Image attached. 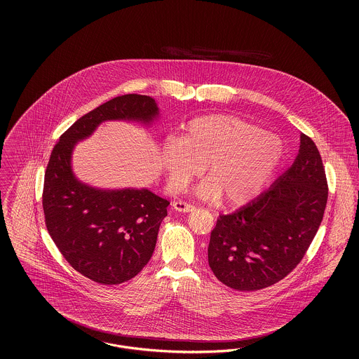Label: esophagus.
Returning <instances> with one entry per match:
<instances>
[{
    "instance_id": "esophagus-1",
    "label": "esophagus",
    "mask_w": 359,
    "mask_h": 359,
    "mask_svg": "<svg viewBox=\"0 0 359 359\" xmlns=\"http://www.w3.org/2000/svg\"><path fill=\"white\" fill-rule=\"evenodd\" d=\"M173 208L180 212H188V211L195 210V205L187 203L184 201H176V202H173Z\"/></svg>"
}]
</instances>
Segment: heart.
Returning <instances> with one entry per match:
<instances>
[{
	"label": "heart",
	"instance_id": "1",
	"mask_svg": "<svg viewBox=\"0 0 359 359\" xmlns=\"http://www.w3.org/2000/svg\"><path fill=\"white\" fill-rule=\"evenodd\" d=\"M281 154V142L274 135L238 117L214 114L191 121L180 138H170L161 164L175 189L184 187L205 165L208 180L199 194L221 195L229 205H242L266 186Z\"/></svg>",
	"mask_w": 359,
	"mask_h": 359
}]
</instances>
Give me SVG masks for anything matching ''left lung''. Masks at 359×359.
Wrapping results in <instances>:
<instances>
[{
    "label": "left lung",
    "mask_w": 359,
    "mask_h": 359,
    "mask_svg": "<svg viewBox=\"0 0 359 359\" xmlns=\"http://www.w3.org/2000/svg\"><path fill=\"white\" fill-rule=\"evenodd\" d=\"M328 184L315 142L300 136L299 154L272 187L236 212L219 215L208 264L224 285L258 290L299 265L323 221Z\"/></svg>",
    "instance_id": "left-lung-1"
}]
</instances>
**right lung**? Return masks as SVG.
<instances>
[{
    "instance_id": "right-lung-1",
    "label": "right lung",
    "mask_w": 359,
    "mask_h": 359,
    "mask_svg": "<svg viewBox=\"0 0 359 359\" xmlns=\"http://www.w3.org/2000/svg\"><path fill=\"white\" fill-rule=\"evenodd\" d=\"M157 111L148 95H121L72 123L52 149L43 187L47 230L69 265L102 285L128 281L148 264L170 202L148 189L82 184L71 170V152L103 121L151 122Z\"/></svg>"
}]
</instances>
